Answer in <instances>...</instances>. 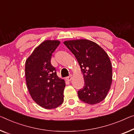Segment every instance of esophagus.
Returning a JSON list of instances; mask_svg holds the SVG:
<instances>
[{
	"label": "esophagus",
	"instance_id": "34e87169",
	"mask_svg": "<svg viewBox=\"0 0 134 134\" xmlns=\"http://www.w3.org/2000/svg\"><path fill=\"white\" fill-rule=\"evenodd\" d=\"M72 79V75H70L69 76H68L66 77V80L67 81H70Z\"/></svg>",
	"mask_w": 134,
	"mask_h": 134
}]
</instances>
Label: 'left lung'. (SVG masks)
Segmentation results:
<instances>
[{
  "label": "left lung",
  "mask_w": 134,
  "mask_h": 134,
  "mask_svg": "<svg viewBox=\"0 0 134 134\" xmlns=\"http://www.w3.org/2000/svg\"><path fill=\"white\" fill-rule=\"evenodd\" d=\"M64 44L75 56L85 83L77 91L83 102L94 105L104 100L112 83V65L106 52L94 42L85 39L69 40Z\"/></svg>",
  "instance_id": "left-lung-1"
}]
</instances>
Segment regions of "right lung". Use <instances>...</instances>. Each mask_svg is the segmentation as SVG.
<instances>
[{"label": "right lung", "instance_id": "1", "mask_svg": "<svg viewBox=\"0 0 134 134\" xmlns=\"http://www.w3.org/2000/svg\"><path fill=\"white\" fill-rule=\"evenodd\" d=\"M60 41L46 40L35 49L25 64L26 85L32 98L46 109L55 108L64 101L65 83L58 76L51 57Z\"/></svg>", "mask_w": 134, "mask_h": 134}]
</instances>
